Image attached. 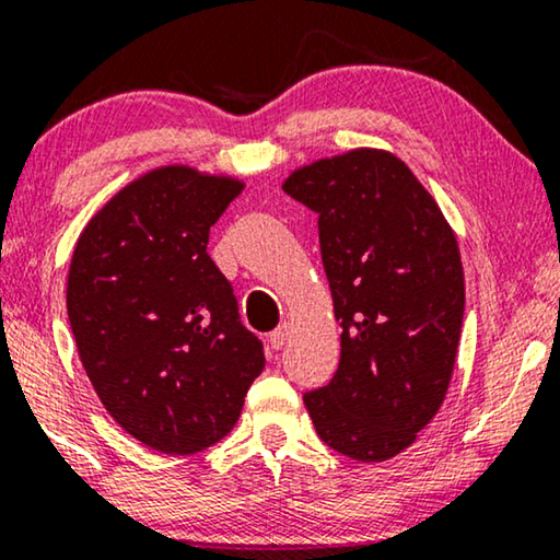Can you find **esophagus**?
<instances>
[{
  "label": "esophagus",
  "instance_id": "esophagus-1",
  "mask_svg": "<svg viewBox=\"0 0 560 560\" xmlns=\"http://www.w3.org/2000/svg\"><path fill=\"white\" fill-rule=\"evenodd\" d=\"M287 337H289V327H287V324H281L279 329H273V331L269 334V345H271V349H281L283 345H287Z\"/></svg>",
  "mask_w": 560,
  "mask_h": 560
}]
</instances>
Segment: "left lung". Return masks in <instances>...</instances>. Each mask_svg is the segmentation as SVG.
<instances>
[{
	"instance_id": "1",
	"label": "left lung",
	"mask_w": 560,
	"mask_h": 560,
	"mask_svg": "<svg viewBox=\"0 0 560 560\" xmlns=\"http://www.w3.org/2000/svg\"><path fill=\"white\" fill-rule=\"evenodd\" d=\"M283 190L319 215L341 357L304 395L324 445L360 463L410 447L453 377L465 279L453 229L407 165L352 150L294 171Z\"/></svg>"
}]
</instances>
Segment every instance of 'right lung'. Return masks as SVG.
Instances as JSON below:
<instances>
[{
    "label": "right lung",
    "mask_w": 560,
    "mask_h": 560,
    "mask_svg": "<svg viewBox=\"0 0 560 560\" xmlns=\"http://www.w3.org/2000/svg\"><path fill=\"white\" fill-rule=\"evenodd\" d=\"M241 190L165 165L107 200L74 246L67 316L80 362L113 420L158 453L226 438L264 370V345L206 252Z\"/></svg>",
    "instance_id": "obj_1"
}]
</instances>
